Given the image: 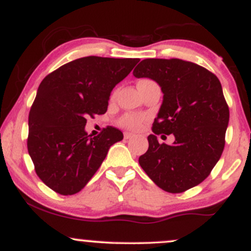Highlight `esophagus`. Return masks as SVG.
Masks as SVG:
<instances>
[{"instance_id":"34e87169","label":"esophagus","mask_w":251,"mask_h":251,"mask_svg":"<svg viewBox=\"0 0 251 251\" xmlns=\"http://www.w3.org/2000/svg\"><path fill=\"white\" fill-rule=\"evenodd\" d=\"M133 137H134V134L129 133V132H125V133H124V138H125V139H131V138H133Z\"/></svg>"}]
</instances>
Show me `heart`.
Wrapping results in <instances>:
<instances>
[{
  "mask_svg": "<svg viewBox=\"0 0 251 251\" xmlns=\"http://www.w3.org/2000/svg\"><path fill=\"white\" fill-rule=\"evenodd\" d=\"M142 122L143 118L137 116V114H125V116L122 118V120H120L123 126L131 129L139 128L140 125H142Z\"/></svg>",
  "mask_w": 251,
  "mask_h": 251,
  "instance_id": "1",
  "label": "heart"
}]
</instances>
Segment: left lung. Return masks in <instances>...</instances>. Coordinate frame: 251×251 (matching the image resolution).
Returning a JSON list of instances; mask_svg holds the SVG:
<instances>
[{
	"label": "left lung",
	"mask_w": 251,
	"mask_h": 251,
	"mask_svg": "<svg viewBox=\"0 0 251 251\" xmlns=\"http://www.w3.org/2000/svg\"><path fill=\"white\" fill-rule=\"evenodd\" d=\"M133 75L153 80L164 94L140 166L155 185L171 194L198 185L220 160L226 144L229 107L220 80L180 59H145ZM162 133L175 135L172 146L159 144L156 135Z\"/></svg>",
	"instance_id": "1"
}]
</instances>
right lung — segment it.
I'll use <instances>...</instances> for the list:
<instances>
[{
	"label": "right lung",
	"instance_id": "obj_1",
	"mask_svg": "<svg viewBox=\"0 0 251 251\" xmlns=\"http://www.w3.org/2000/svg\"><path fill=\"white\" fill-rule=\"evenodd\" d=\"M139 59L86 56L48 74L37 88L28 118V152L48 188L68 196L93 177L123 132L107 126L92 137L87 118L107 111L109 96Z\"/></svg>",
	"mask_w": 251,
	"mask_h": 251
}]
</instances>
